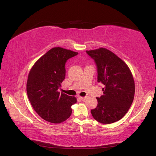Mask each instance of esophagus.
<instances>
[{
  "label": "esophagus",
  "instance_id": "esophagus-1",
  "mask_svg": "<svg viewBox=\"0 0 156 156\" xmlns=\"http://www.w3.org/2000/svg\"><path fill=\"white\" fill-rule=\"evenodd\" d=\"M79 98H80V99L82 101H84V100H86L87 99V97H81V96H80Z\"/></svg>",
  "mask_w": 156,
  "mask_h": 156
}]
</instances>
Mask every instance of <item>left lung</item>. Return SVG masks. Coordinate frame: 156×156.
<instances>
[{
    "label": "left lung",
    "instance_id": "1",
    "mask_svg": "<svg viewBox=\"0 0 156 156\" xmlns=\"http://www.w3.org/2000/svg\"><path fill=\"white\" fill-rule=\"evenodd\" d=\"M97 66L98 82L104 85L103 95L96 98L98 105L91 110L93 118L102 124L122 119L133 102L135 83L128 65L105 48L86 50Z\"/></svg>",
    "mask_w": 156,
    "mask_h": 156
}]
</instances>
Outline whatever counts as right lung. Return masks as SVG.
<instances>
[{"label": "right lung", "instance_id": "right-lung-1", "mask_svg": "<svg viewBox=\"0 0 156 156\" xmlns=\"http://www.w3.org/2000/svg\"><path fill=\"white\" fill-rule=\"evenodd\" d=\"M78 52L54 47L36 62L29 72L27 92L35 112L44 120L54 124L63 122L70 116L75 97L60 92L65 78V64Z\"/></svg>", "mask_w": 156, "mask_h": 156}]
</instances>
